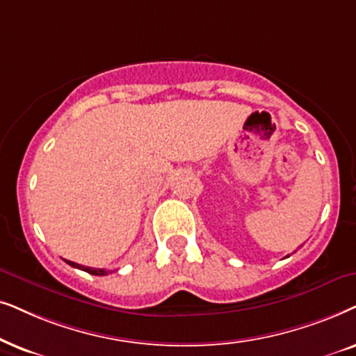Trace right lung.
<instances>
[{"label":"right lung","mask_w":356,"mask_h":356,"mask_svg":"<svg viewBox=\"0 0 356 356\" xmlns=\"http://www.w3.org/2000/svg\"><path fill=\"white\" fill-rule=\"evenodd\" d=\"M66 264L71 265V267L74 268H79V270H84V272L91 273V275H99V277H102V275H107V273H112L113 270H104V268H92V267H84V265H79V264H74L71 262V260H65Z\"/></svg>","instance_id":"right-lung-1"}]
</instances>
